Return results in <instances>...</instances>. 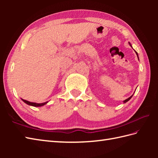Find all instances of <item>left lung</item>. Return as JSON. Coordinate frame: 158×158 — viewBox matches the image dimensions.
I'll return each mask as SVG.
<instances>
[{
	"label": "left lung",
	"instance_id": "8db88e82",
	"mask_svg": "<svg viewBox=\"0 0 158 158\" xmlns=\"http://www.w3.org/2000/svg\"><path fill=\"white\" fill-rule=\"evenodd\" d=\"M130 46H131V45H130ZM131 47H132V46H131ZM135 52H136V55H137V57H138V59H139V56H138V53H137V52H136V51H135ZM132 96H133V95H132V96H130V98H127V99H126V100H124V101H123V102H124V103H126V102H127V101H128V100H130V99H131V98H132Z\"/></svg>",
	"mask_w": 158,
	"mask_h": 158
}]
</instances>
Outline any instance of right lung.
Segmentation results:
<instances>
[{
	"label": "right lung",
	"mask_w": 158,
	"mask_h": 158,
	"mask_svg": "<svg viewBox=\"0 0 158 158\" xmlns=\"http://www.w3.org/2000/svg\"><path fill=\"white\" fill-rule=\"evenodd\" d=\"M23 102H24L25 103L27 104V105H31V106H43L46 105L47 103H48V102H43V103H36V102H29V101H27V100H23V99H22Z\"/></svg>",
	"instance_id": "right-lung-1"
}]
</instances>
